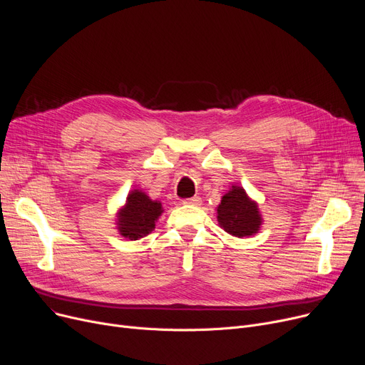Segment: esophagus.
Listing matches in <instances>:
<instances>
[{
	"label": "esophagus",
	"mask_w": 365,
	"mask_h": 365,
	"mask_svg": "<svg viewBox=\"0 0 365 365\" xmlns=\"http://www.w3.org/2000/svg\"><path fill=\"white\" fill-rule=\"evenodd\" d=\"M183 204H189V205H200L201 204V198L200 197H192V198H186L183 200Z\"/></svg>",
	"instance_id": "1"
}]
</instances>
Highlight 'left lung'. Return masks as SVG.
Wrapping results in <instances>:
<instances>
[{
    "instance_id": "8db88e82",
    "label": "left lung",
    "mask_w": 365,
    "mask_h": 365,
    "mask_svg": "<svg viewBox=\"0 0 365 365\" xmlns=\"http://www.w3.org/2000/svg\"><path fill=\"white\" fill-rule=\"evenodd\" d=\"M217 220L227 234L238 238L256 234L262 225L257 204L248 198L240 186H232L222 197V202L217 207Z\"/></svg>"
}]
</instances>
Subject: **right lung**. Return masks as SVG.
<instances>
[{
    "instance_id": "right-lung-1",
    "label": "right lung",
    "mask_w": 365,
    "mask_h": 365,
    "mask_svg": "<svg viewBox=\"0 0 365 365\" xmlns=\"http://www.w3.org/2000/svg\"><path fill=\"white\" fill-rule=\"evenodd\" d=\"M161 202L152 201L140 190H131L125 207L118 216L120 234L128 240H139L155 229V220L161 216Z\"/></svg>"
}]
</instances>
